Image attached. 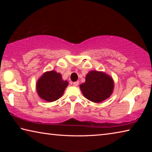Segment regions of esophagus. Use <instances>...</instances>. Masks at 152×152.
Here are the masks:
<instances>
[{"label": "esophagus", "mask_w": 152, "mask_h": 152, "mask_svg": "<svg viewBox=\"0 0 152 152\" xmlns=\"http://www.w3.org/2000/svg\"><path fill=\"white\" fill-rule=\"evenodd\" d=\"M73 84H74V86H78V85L79 84V82L78 81L74 82H73Z\"/></svg>", "instance_id": "obj_1"}]
</instances>
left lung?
<instances>
[{
	"label": "left lung",
	"instance_id": "1",
	"mask_svg": "<svg viewBox=\"0 0 152 152\" xmlns=\"http://www.w3.org/2000/svg\"><path fill=\"white\" fill-rule=\"evenodd\" d=\"M84 96L92 102H100L111 95L114 82L112 78L103 72L91 71L86 76V81L80 85Z\"/></svg>",
	"mask_w": 152,
	"mask_h": 152
}]
</instances>
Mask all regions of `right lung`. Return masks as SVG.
Returning a JSON list of instances; mask_svg holds the SVG:
<instances>
[{
    "mask_svg": "<svg viewBox=\"0 0 152 152\" xmlns=\"http://www.w3.org/2000/svg\"><path fill=\"white\" fill-rule=\"evenodd\" d=\"M68 85V82L64 81L60 74L55 71L47 72L38 80L37 91L40 98L48 102H53L62 96Z\"/></svg>",
    "mask_w": 152,
    "mask_h": 152,
    "instance_id": "right-lung-1",
    "label": "right lung"
}]
</instances>
